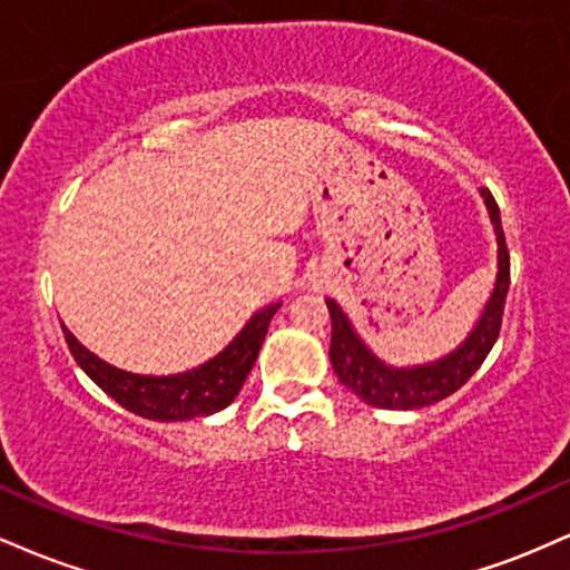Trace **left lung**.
<instances>
[{"mask_svg":"<svg viewBox=\"0 0 570 570\" xmlns=\"http://www.w3.org/2000/svg\"><path fill=\"white\" fill-rule=\"evenodd\" d=\"M482 198L490 212V222L495 227V238H499V276H495V289L490 294V303L482 313L480 324L474 326L472 335L461 348L440 358V362L426 364V367L412 370H394L385 367L377 356H372L367 345L358 340L356 332L348 322L335 299H326L332 316V343L330 358L335 367L340 383L351 389L362 402L372 407L383 410H421L429 404L442 402L450 394H455L469 377L480 370L485 362L493 343L499 340L503 305H507L509 292V248L503 238L499 203H495L490 189H482Z\"/></svg>","mask_w":570,"mask_h":570,"instance_id":"8db88e82","label":"left lung"}]
</instances>
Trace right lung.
Wrapping results in <instances>:
<instances>
[{"instance_id":"obj_1","label":"right lung","mask_w":570,"mask_h":570,"mask_svg":"<svg viewBox=\"0 0 570 570\" xmlns=\"http://www.w3.org/2000/svg\"><path fill=\"white\" fill-rule=\"evenodd\" d=\"M278 307L281 305H267L265 311H259L217 358H212L198 370L171 377L134 375V372L117 370L94 356L88 348H82L67 326H63V337H67L71 356L85 370V375L98 389L107 391L117 404L136 412V415L149 417V421H189V417L212 415L238 396L240 385L257 362L267 326H271V318L276 316Z\"/></svg>"}]
</instances>
